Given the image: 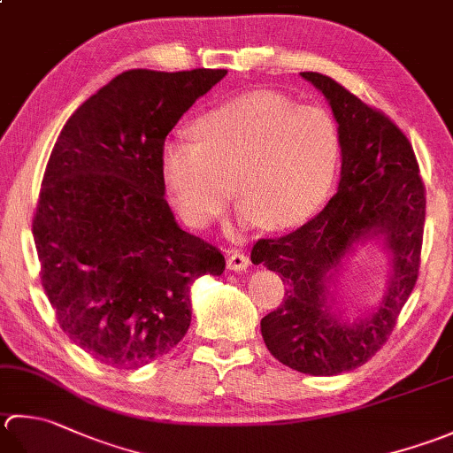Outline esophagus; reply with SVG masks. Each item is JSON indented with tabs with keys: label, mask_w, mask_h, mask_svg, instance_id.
I'll return each mask as SVG.
<instances>
[{
	"label": "esophagus",
	"mask_w": 453,
	"mask_h": 453,
	"mask_svg": "<svg viewBox=\"0 0 453 453\" xmlns=\"http://www.w3.org/2000/svg\"><path fill=\"white\" fill-rule=\"evenodd\" d=\"M250 265H251L250 255H245L243 251L234 250L227 253V269L229 271H245Z\"/></svg>",
	"instance_id": "esophagus-1"
}]
</instances>
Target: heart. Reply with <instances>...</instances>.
Listing matches in <instances>:
<instances>
[{
  "label": "heart",
  "instance_id": "1",
  "mask_svg": "<svg viewBox=\"0 0 453 453\" xmlns=\"http://www.w3.org/2000/svg\"><path fill=\"white\" fill-rule=\"evenodd\" d=\"M190 141L163 147V179L180 218L206 227L234 196L239 221L288 229L316 214L340 161L334 121L287 96L251 92L218 105L194 123Z\"/></svg>",
  "mask_w": 453,
  "mask_h": 453
}]
</instances>
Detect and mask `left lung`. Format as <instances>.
I'll list each match as a JSON object with an SVG mask.
<instances>
[{
  "mask_svg": "<svg viewBox=\"0 0 453 453\" xmlns=\"http://www.w3.org/2000/svg\"><path fill=\"white\" fill-rule=\"evenodd\" d=\"M338 121L342 180L320 214L280 237L257 239L255 265L285 285L282 304L261 320L265 345L282 365L330 377L357 369L387 343L420 271L426 188L403 129L320 73H300ZM383 234L394 257L384 303L369 319L340 323L325 303L326 280L353 242Z\"/></svg>",
  "mask_w": 453,
  "mask_h": 453,
  "instance_id": "obj_1",
  "label": "left lung"
}]
</instances>
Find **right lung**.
<instances>
[{"label": "right lung", "mask_w": 453, "mask_h": 453, "mask_svg": "<svg viewBox=\"0 0 453 453\" xmlns=\"http://www.w3.org/2000/svg\"><path fill=\"white\" fill-rule=\"evenodd\" d=\"M226 74L121 73L70 115L49 157L33 214L41 285L62 332L105 365L166 356L188 332L192 282L226 269L174 221L161 166L168 133Z\"/></svg>", "instance_id": "1"}]
</instances>
